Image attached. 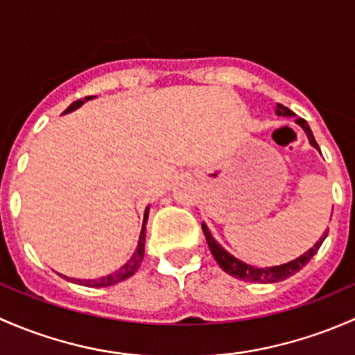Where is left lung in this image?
Wrapping results in <instances>:
<instances>
[{
  "label": "left lung",
  "instance_id": "obj_1",
  "mask_svg": "<svg viewBox=\"0 0 355 355\" xmlns=\"http://www.w3.org/2000/svg\"><path fill=\"white\" fill-rule=\"evenodd\" d=\"M275 114L277 116H286V118H292V116H295L294 112L291 111V109H287L286 105H282V104H277ZM295 123H297L299 126L304 130V133L308 135L309 144H311L313 147L316 148V150H320V147H318L316 140H314V137H313V131H311V128H309V124L306 123L302 118L295 119ZM202 229H203L205 237H207L208 248H210V251H211V254H214L215 261L218 263V266H220V268L224 270L225 273L236 277V279L244 280V282H258V284L282 282V280H286V279H288V277L294 275V273H297L299 270H301L302 266H304L306 263H308L309 259H311L314 254H316V251L320 250V246L323 244V241L327 239V236H328V231L323 232V236L320 237V241L314 244L311 250H308L304 254H301L299 258L292 259V261L284 263V265L258 268V266L248 265V263L241 261V259L232 257L229 251H225L224 248H222L220 244H218L217 241L214 239V236H211V232L208 231V227H207V224H205V222L202 224Z\"/></svg>",
  "mask_w": 355,
  "mask_h": 355
}]
</instances>
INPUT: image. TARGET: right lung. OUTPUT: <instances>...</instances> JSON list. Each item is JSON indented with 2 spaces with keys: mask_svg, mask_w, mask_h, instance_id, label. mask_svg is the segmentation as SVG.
<instances>
[{
  "mask_svg": "<svg viewBox=\"0 0 355 355\" xmlns=\"http://www.w3.org/2000/svg\"><path fill=\"white\" fill-rule=\"evenodd\" d=\"M90 98H94V96L90 97H85L83 101H75L73 104H69L67 109H64L63 114H68V112H73L76 111L78 107H82V104H85L87 101H90ZM148 210H150V207L145 208V214H144V225H141V232H140V239H138V246L137 250H135L133 257L130 258V261H126L124 265L121 266L119 270H116L114 273H109V275L105 277H98V279H94V280H82V279H69V277L63 275L64 279L69 280V282L73 284H78V286H85V287H109V286H114V284L118 282H123V280L130 279L131 275H135V272H137L138 268H140L141 261H144V254H145V231H147V220H148Z\"/></svg>",
  "mask_w": 355,
  "mask_h": 355,
  "instance_id": "add662e5",
  "label": "right lung"
}]
</instances>
